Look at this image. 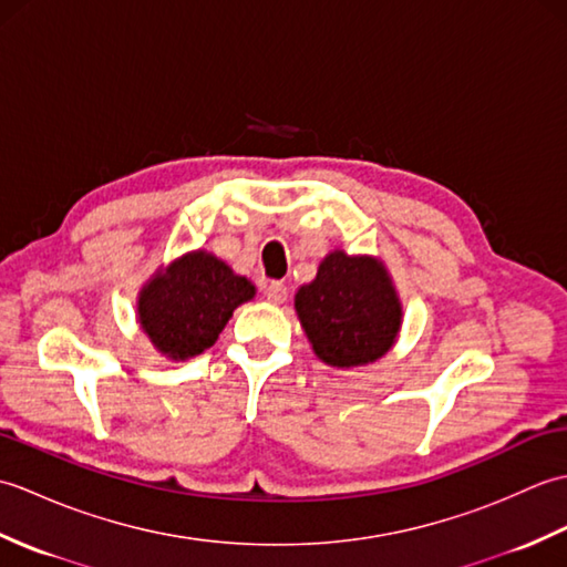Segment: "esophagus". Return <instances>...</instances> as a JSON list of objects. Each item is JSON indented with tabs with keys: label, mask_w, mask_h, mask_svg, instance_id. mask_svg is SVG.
Wrapping results in <instances>:
<instances>
[{
	"label": "esophagus",
	"mask_w": 567,
	"mask_h": 567,
	"mask_svg": "<svg viewBox=\"0 0 567 567\" xmlns=\"http://www.w3.org/2000/svg\"><path fill=\"white\" fill-rule=\"evenodd\" d=\"M265 297H268V302H272V305H282L287 299V287L275 280V282L265 287Z\"/></svg>",
	"instance_id": "esophagus-1"
}]
</instances>
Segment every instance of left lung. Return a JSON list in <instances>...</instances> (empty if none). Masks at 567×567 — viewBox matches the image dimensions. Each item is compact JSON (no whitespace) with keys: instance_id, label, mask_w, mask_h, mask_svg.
<instances>
[{"instance_id":"1","label":"left lung","mask_w":567,"mask_h":567,"mask_svg":"<svg viewBox=\"0 0 567 567\" xmlns=\"http://www.w3.org/2000/svg\"><path fill=\"white\" fill-rule=\"evenodd\" d=\"M295 307L315 353L333 368L382 358L402 323L400 299L382 262L343 250L323 258L315 282L297 292Z\"/></svg>"}]
</instances>
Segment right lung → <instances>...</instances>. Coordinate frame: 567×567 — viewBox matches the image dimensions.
<instances>
[{"label": "right lung", "instance_id": "obj_1", "mask_svg": "<svg viewBox=\"0 0 567 567\" xmlns=\"http://www.w3.org/2000/svg\"><path fill=\"white\" fill-rule=\"evenodd\" d=\"M252 295L246 277L197 250L143 287L138 321L161 353L185 360L214 346L234 309Z\"/></svg>", "mask_w": 567, "mask_h": 567}]
</instances>
